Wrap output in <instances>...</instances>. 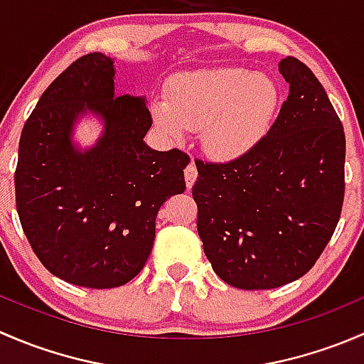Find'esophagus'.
Listing matches in <instances>:
<instances>
[{"mask_svg":"<svg viewBox=\"0 0 364 364\" xmlns=\"http://www.w3.org/2000/svg\"><path fill=\"white\" fill-rule=\"evenodd\" d=\"M197 176H199V172H197V167H196V164H188L186 165V168H185V181H186V188H192L193 186V183H196V179H197Z\"/></svg>","mask_w":364,"mask_h":364,"instance_id":"obj_1","label":"esophagus"}]
</instances>
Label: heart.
I'll list each match as a JSON object with an SVG mask.
<instances>
[{
    "instance_id": "heart-1",
    "label": "heart",
    "mask_w": 364,
    "mask_h": 364,
    "mask_svg": "<svg viewBox=\"0 0 364 364\" xmlns=\"http://www.w3.org/2000/svg\"><path fill=\"white\" fill-rule=\"evenodd\" d=\"M280 100V87L267 75L247 68L197 70L168 82L167 102H155L153 117L174 139L203 128L205 151L227 160L243 155L267 134Z\"/></svg>"
}]
</instances>
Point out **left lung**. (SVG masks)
I'll list each match as a JSON object with an SVG mask.
<instances>
[{"label":"left lung","instance_id":"obj_1","mask_svg":"<svg viewBox=\"0 0 364 364\" xmlns=\"http://www.w3.org/2000/svg\"><path fill=\"white\" fill-rule=\"evenodd\" d=\"M289 82L267 134L229 161L196 159L197 232L213 271L245 291L277 289L314 267L345 196V134L310 68L285 58Z\"/></svg>","mask_w":364,"mask_h":364}]
</instances>
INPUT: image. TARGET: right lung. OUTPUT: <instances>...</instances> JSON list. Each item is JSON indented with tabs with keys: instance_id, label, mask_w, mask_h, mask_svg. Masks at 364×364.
<instances>
[{
	"instance_id": "add662e5",
	"label": "right lung",
	"mask_w": 364,
	"mask_h": 364,
	"mask_svg": "<svg viewBox=\"0 0 364 364\" xmlns=\"http://www.w3.org/2000/svg\"><path fill=\"white\" fill-rule=\"evenodd\" d=\"M86 110L106 128L97 146L80 154L71 127ZM151 123L141 97L114 95L112 60L100 53L73 61L43 91L21 134L14 181L29 247L54 277L112 289L141 273L160 205L185 192L190 161L181 149L146 146Z\"/></svg>"
}]
</instances>
